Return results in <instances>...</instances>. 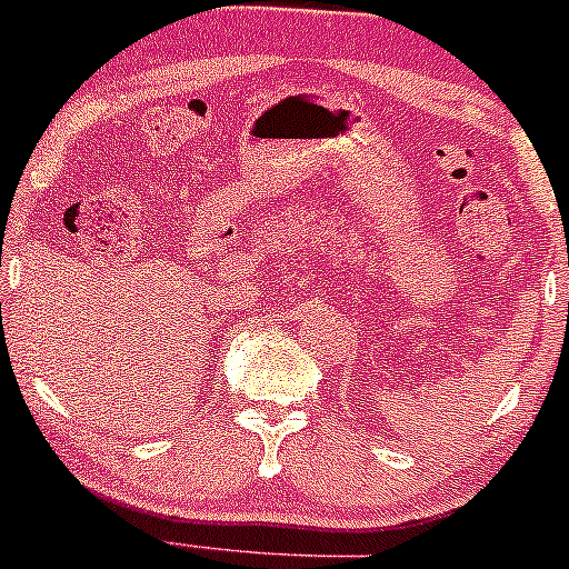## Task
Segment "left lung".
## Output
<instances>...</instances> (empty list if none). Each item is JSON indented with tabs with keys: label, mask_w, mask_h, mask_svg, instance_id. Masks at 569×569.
Returning <instances> with one entry per match:
<instances>
[{
	"label": "left lung",
	"mask_w": 569,
	"mask_h": 569,
	"mask_svg": "<svg viewBox=\"0 0 569 569\" xmlns=\"http://www.w3.org/2000/svg\"><path fill=\"white\" fill-rule=\"evenodd\" d=\"M567 307H569V303H567Z\"/></svg>",
	"instance_id": "left-lung-1"
}]
</instances>
